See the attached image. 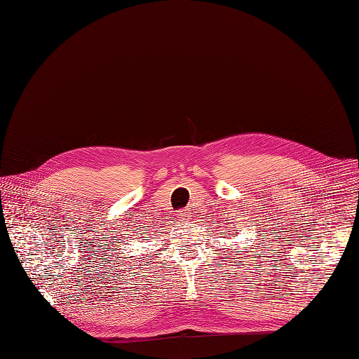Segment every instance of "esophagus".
<instances>
[{
    "instance_id": "esophagus-1",
    "label": "esophagus",
    "mask_w": 359,
    "mask_h": 359,
    "mask_svg": "<svg viewBox=\"0 0 359 359\" xmlns=\"http://www.w3.org/2000/svg\"><path fill=\"white\" fill-rule=\"evenodd\" d=\"M179 219L180 220H188V219H191V211L189 210H182V211H179Z\"/></svg>"
}]
</instances>
